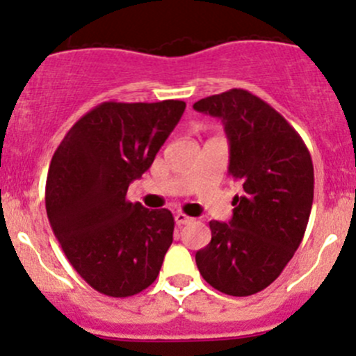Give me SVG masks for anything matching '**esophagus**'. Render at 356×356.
<instances>
[{
    "mask_svg": "<svg viewBox=\"0 0 356 356\" xmlns=\"http://www.w3.org/2000/svg\"><path fill=\"white\" fill-rule=\"evenodd\" d=\"M175 222H176V225H185V223L192 222V218H191V216L185 215V213H176Z\"/></svg>",
    "mask_w": 356,
    "mask_h": 356,
    "instance_id": "34e87169",
    "label": "esophagus"
}]
</instances>
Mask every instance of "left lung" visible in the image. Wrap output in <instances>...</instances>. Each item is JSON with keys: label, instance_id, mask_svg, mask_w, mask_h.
Returning a JSON list of instances; mask_svg holds the SVG:
<instances>
[{"label": "left lung", "instance_id": "left-lung-1", "mask_svg": "<svg viewBox=\"0 0 356 356\" xmlns=\"http://www.w3.org/2000/svg\"><path fill=\"white\" fill-rule=\"evenodd\" d=\"M218 117L229 140V175L243 184L229 222H209L211 241L195 253L206 282L246 297L276 280L299 248L313 206L309 150L273 106L243 89L194 103Z\"/></svg>", "mask_w": 356, "mask_h": 356}]
</instances>
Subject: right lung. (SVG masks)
Here are the masks:
<instances>
[{"label":"right lung","instance_id":"obj_1","mask_svg":"<svg viewBox=\"0 0 356 356\" xmlns=\"http://www.w3.org/2000/svg\"><path fill=\"white\" fill-rule=\"evenodd\" d=\"M185 103H106L57 147L47 176L50 227L74 270L99 293L131 297L157 280L172 243L169 209L125 199L180 122Z\"/></svg>","mask_w":356,"mask_h":356}]
</instances>
